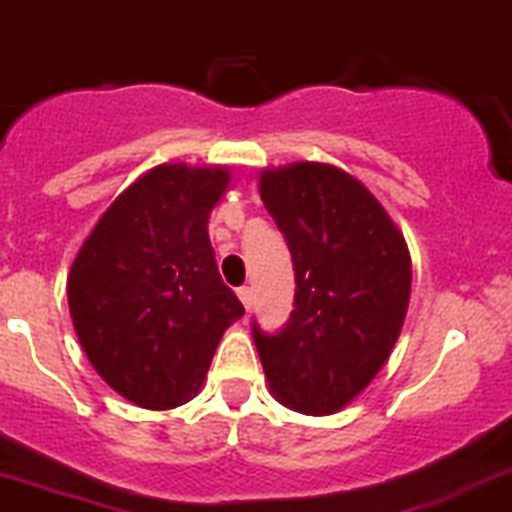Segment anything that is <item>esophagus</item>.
<instances>
[{"mask_svg": "<svg viewBox=\"0 0 512 512\" xmlns=\"http://www.w3.org/2000/svg\"><path fill=\"white\" fill-rule=\"evenodd\" d=\"M238 298H240V303L246 305V310L251 308V305H253V290H251V287H246V285L238 287Z\"/></svg>", "mask_w": 512, "mask_h": 512, "instance_id": "34e87169", "label": "esophagus"}]
</instances>
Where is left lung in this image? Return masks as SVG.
Masks as SVG:
<instances>
[{"mask_svg":"<svg viewBox=\"0 0 512 512\" xmlns=\"http://www.w3.org/2000/svg\"><path fill=\"white\" fill-rule=\"evenodd\" d=\"M261 202L285 235L295 310L266 334L253 321L266 381L295 412H339L386 365L404 326L412 259L373 194L344 170L295 163L261 173Z\"/></svg>","mask_w":512,"mask_h":512,"instance_id":"left-lung-1","label":"left lung"}]
</instances>
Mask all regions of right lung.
<instances>
[{"label":"right lung","mask_w":512,"mask_h":512,"mask_svg":"<svg viewBox=\"0 0 512 512\" xmlns=\"http://www.w3.org/2000/svg\"><path fill=\"white\" fill-rule=\"evenodd\" d=\"M225 168L165 163L103 212L67 279L74 331L98 375L144 409L191 401L246 308L222 282L207 222Z\"/></svg>","instance_id":"add662e5"}]
</instances>
